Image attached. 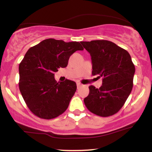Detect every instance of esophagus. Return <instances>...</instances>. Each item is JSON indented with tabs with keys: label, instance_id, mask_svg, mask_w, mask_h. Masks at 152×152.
<instances>
[{
	"label": "esophagus",
	"instance_id": "34e87169",
	"mask_svg": "<svg viewBox=\"0 0 152 152\" xmlns=\"http://www.w3.org/2000/svg\"><path fill=\"white\" fill-rule=\"evenodd\" d=\"M76 85H77V88H78V89L80 88V87L81 86V84L80 83H78V82H77V83H76Z\"/></svg>",
	"mask_w": 152,
	"mask_h": 152
}]
</instances>
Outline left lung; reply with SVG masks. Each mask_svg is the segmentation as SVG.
Listing matches in <instances>:
<instances>
[{"label":"left lung","mask_w":152,"mask_h":152,"mask_svg":"<svg viewBox=\"0 0 152 152\" xmlns=\"http://www.w3.org/2000/svg\"><path fill=\"white\" fill-rule=\"evenodd\" d=\"M91 56L92 75L102 77V86H90L83 99L91 112L106 117L118 112L133 88L135 66L128 51L106 40L81 41Z\"/></svg>","instance_id":"left-lung-1"}]
</instances>
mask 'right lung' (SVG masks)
<instances>
[{"mask_svg": "<svg viewBox=\"0 0 152 152\" xmlns=\"http://www.w3.org/2000/svg\"><path fill=\"white\" fill-rule=\"evenodd\" d=\"M76 41L43 40L26 52L19 64V89L33 114L44 119L60 116L67 109L76 91V83L66 79L57 83L54 73L68 65L70 56L83 50Z\"/></svg>", "mask_w": 152, "mask_h": 152, "instance_id": "obj_1", "label": "right lung"}]
</instances>
